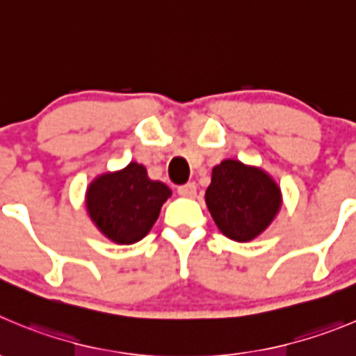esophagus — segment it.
Wrapping results in <instances>:
<instances>
[{
  "instance_id": "1",
  "label": "esophagus",
  "mask_w": 356,
  "mask_h": 356,
  "mask_svg": "<svg viewBox=\"0 0 356 356\" xmlns=\"http://www.w3.org/2000/svg\"><path fill=\"white\" fill-rule=\"evenodd\" d=\"M177 193L184 198H195V195H197V186H195V182L182 184V186H179Z\"/></svg>"
}]
</instances>
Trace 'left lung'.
Instances as JSON below:
<instances>
[{
    "label": "left lung",
    "mask_w": 356,
    "mask_h": 356,
    "mask_svg": "<svg viewBox=\"0 0 356 356\" xmlns=\"http://www.w3.org/2000/svg\"><path fill=\"white\" fill-rule=\"evenodd\" d=\"M205 204L221 234L235 242H249L270 227L283 195L264 168L223 159L212 168Z\"/></svg>",
    "instance_id": "8db88e82"
}]
</instances>
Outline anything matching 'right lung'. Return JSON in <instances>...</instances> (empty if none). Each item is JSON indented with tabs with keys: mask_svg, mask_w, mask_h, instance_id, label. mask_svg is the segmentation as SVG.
I'll return each instance as SVG.
<instances>
[{
	"mask_svg": "<svg viewBox=\"0 0 356 356\" xmlns=\"http://www.w3.org/2000/svg\"><path fill=\"white\" fill-rule=\"evenodd\" d=\"M170 195L167 184L149 179L144 165L131 161L121 170L105 172L89 182L86 209L108 241L128 245L151 232Z\"/></svg>",
	"mask_w": 356,
	"mask_h": 356,
	"instance_id": "1",
	"label": "right lung"
}]
</instances>
